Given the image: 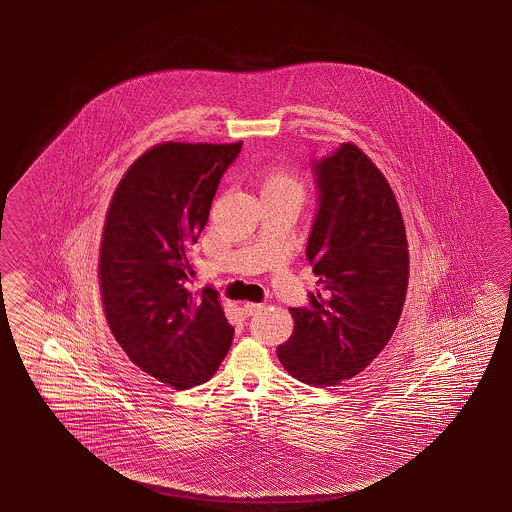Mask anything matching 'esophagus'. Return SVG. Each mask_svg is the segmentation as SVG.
Masks as SVG:
<instances>
[{
    "instance_id": "34e87169",
    "label": "esophagus",
    "mask_w": 512,
    "mask_h": 512,
    "mask_svg": "<svg viewBox=\"0 0 512 512\" xmlns=\"http://www.w3.org/2000/svg\"><path fill=\"white\" fill-rule=\"evenodd\" d=\"M261 308H263V305L261 303H243V314L245 316H254V314H258L260 312Z\"/></svg>"
}]
</instances>
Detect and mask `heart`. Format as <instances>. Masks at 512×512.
Returning a JSON list of instances; mask_svg holds the SVG:
<instances>
[{
    "mask_svg": "<svg viewBox=\"0 0 512 512\" xmlns=\"http://www.w3.org/2000/svg\"><path fill=\"white\" fill-rule=\"evenodd\" d=\"M272 191L301 195V186H299L298 180L289 173H285L281 169H270L269 173L263 178L261 193H272Z\"/></svg>",
    "mask_w": 512,
    "mask_h": 512,
    "instance_id": "obj_1",
    "label": "heart"
}]
</instances>
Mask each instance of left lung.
<instances>
[{
	"instance_id": "left-lung-1",
	"label": "left lung",
	"mask_w": 512,
	"mask_h": 512,
	"mask_svg": "<svg viewBox=\"0 0 512 512\" xmlns=\"http://www.w3.org/2000/svg\"><path fill=\"white\" fill-rule=\"evenodd\" d=\"M317 209L307 260L321 289L290 308L279 363L298 381L334 386L363 372L390 341L408 289V242L390 184L354 144L314 160Z\"/></svg>"
}]
</instances>
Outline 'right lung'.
<instances>
[{"label":"right lung","mask_w":512,"mask_h":512,"mask_svg":"<svg viewBox=\"0 0 512 512\" xmlns=\"http://www.w3.org/2000/svg\"><path fill=\"white\" fill-rule=\"evenodd\" d=\"M240 151L242 142L158 144L126 171L106 214L99 281L108 325L131 363L175 390L211 379L233 343L218 292L189 290L187 252Z\"/></svg>","instance_id":"add662e5"}]
</instances>
